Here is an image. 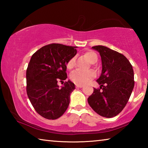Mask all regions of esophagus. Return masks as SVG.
I'll use <instances>...</instances> for the list:
<instances>
[{
  "label": "esophagus",
  "instance_id": "1",
  "mask_svg": "<svg viewBox=\"0 0 148 148\" xmlns=\"http://www.w3.org/2000/svg\"><path fill=\"white\" fill-rule=\"evenodd\" d=\"M76 87H77V88H82V87H83L84 86H82V85H79V84H76Z\"/></svg>",
  "mask_w": 148,
  "mask_h": 148
}]
</instances>
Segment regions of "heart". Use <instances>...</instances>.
I'll use <instances>...</instances> for the list:
<instances>
[{
  "label": "heart",
  "instance_id": "1",
  "mask_svg": "<svg viewBox=\"0 0 148 148\" xmlns=\"http://www.w3.org/2000/svg\"><path fill=\"white\" fill-rule=\"evenodd\" d=\"M86 56L89 59V61L93 63V62L97 60V54L93 51H89L86 52ZM75 66V57H72L69 60L66 64L67 69L69 70L72 69ZM96 76V74L93 71H75L72 72L70 75V78L74 83L79 85H84L88 84L91 80L94 78Z\"/></svg>",
  "mask_w": 148,
  "mask_h": 148
}]
</instances>
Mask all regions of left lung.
Segmentation results:
<instances>
[{"instance_id":"left-lung-1","label":"left lung","mask_w":148,"mask_h":148,"mask_svg":"<svg viewBox=\"0 0 148 148\" xmlns=\"http://www.w3.org/2000/svg\"><path fill=\"white\" fill-rule=\"evenodd\" d=\"M92 48L101 57L102 72L97 80L100 88H94L87 101L96 113L110 118L119 114L129 101L134 86V71L123 54L103 46Z\"/></svg>"}]
</instances>
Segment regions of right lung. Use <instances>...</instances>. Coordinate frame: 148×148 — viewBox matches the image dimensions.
Wrapping results in <instances>:
<instances>
[{"label": "right lung", "instance_id": "right-lung-1", "mask_svg": "<svg viewBox=\"0 0 148 148\" xmlns=\"http://www.w3.org/2000/svg\"><path fill=\"white\" fill-rule=\"evenodd\" d=\"M76 47L61 44L44 46L32 55L26 72L27 93L37 113L47 119L63 114L75 89L69 80L59 88L57 82L67 78L66 64L77 53Z\"/></svg>", "mask_w": 148, "mask_h": 148}]
</instances>
